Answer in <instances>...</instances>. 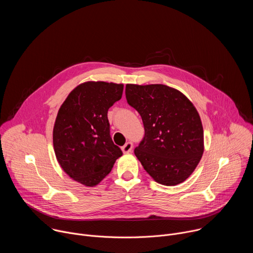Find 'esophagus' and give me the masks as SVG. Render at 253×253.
Masks as SVG:
<instances>
[{"label": "esophagus", "instance_id": "1", "mask_svg": "<svg viewBox=\"0 0 253 253\" xmlns=\"http://www.w3.org/2000/svg\"><path fill=\"white\" fill-rule=\"evenodd\" d=\"M133 149V143L132 142H127L124 146H122V151L124 153H129Z\"/></svg>", "mask_w": 253, "mask_h": 253}]
</instances>
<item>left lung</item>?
Segmentation results:
<instances>
[{
  "instance_id": "1",
  "label": "left lung",
  "mask_w": 253,
  "mask_h": 253,
  "mask_svg": "<svg viewBox=\"0 0 253 253\" xmlns=\"http://www.w3.org/2000/svg\"><path fill=\"white\" fill-rule=\"evenodd\" d=\"M128 104L140 114L145 134L134 153L156 182L174 186L192 174L204 150L203 128L193 104L162 84H127Z\"/></svg>"
}]
</instances>
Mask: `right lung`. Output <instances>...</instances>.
<instances>
[{"instance_id":"obj_1","label":"right lung","mask_w":253,"mask_h":253,"mask_svg":"<svg viewBox=\"0 0 253 253\" xmlns=\"http://www.w3.org/2000/svg\"><path fill=\"white\" fill-rule=\"evenodd\" d=\"M122 93V84L86 82L59 109L53 130L57 160L71 178L86 186L97 185L123 154L112 141L107 116Z\"/></svg>"}]
</instances>
